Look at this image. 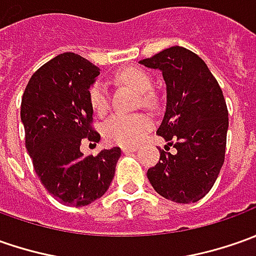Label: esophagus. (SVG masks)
Instances as JSON below:
<instances>
[{
	"mask_svg": "<svg viewBox=\"0 0 256 256\" xmlns=\"http://www.w3.org/2000/svg\"><path fill=\"white\" fill-rule=\"evenodd\" d=\"M137 150H138V147H136V146H123L122 147L123 153H133V152H137Z\"/></svg>",
	"mask_w": 256,
	"mask_h": 256,
	"instance_id": "34e87169",
	"label": "esophagus"
}]
</instances>
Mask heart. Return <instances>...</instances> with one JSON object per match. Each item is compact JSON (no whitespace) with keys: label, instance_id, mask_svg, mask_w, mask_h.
<instances>
[{"label":"heart","instance_id":"obj_1","mask_svg":"<svg viewBox=\"0 0 256 256\" xmlns=\"http://www.w3.org/2000/svg\"><path fill=\"white\" fill-rule=\"evenodd\" d=\"M120 82L134 88L137 92L143 93L142 100L146 106L153 104V96L148 92L152 89V79L144 70L138 68H128L120 70L118 76ZM89 102L92 109L98 114H103L109 109V94L103 82H96L89 90ZM152 128V120L144 113L134 114H113L103 124L104 138L119 146L137 144Z\"/></svg>","mask_w":256,"mask_h":256}]
</instances>
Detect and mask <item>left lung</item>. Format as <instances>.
Here are the masks:
<instances>
[{
    "label": "left lung",
    "mask_w": 256,
    "mask_h": 256,
    "mask_svg": "<svg viewBox=\"0 0 256 256\" xmlns=\"http://www.w3.org/2000/svg\"><path fill=\"white\" fill-rule=\"evenodd\" d=\"M138 64L163 74L167 103L157 134L176 148L160 150V162L147 170V178L164 198L197 202L212 188L224 164L228 110L222 90L206 62L182 46Z\"/></svg>",
    "instance_id": "obj_1"
}]
</instances>
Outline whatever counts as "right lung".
Instances as JSON below:
<instances>
[{
  "label": "right lung",
  "instance_id": "right-lung-1",
  "mask_svg": "<svg viewBox=\"0 0 256 256\" xmlns=\"http://www.w3.org/2000/svg\"><path fill=\"white\" fill-rule=\"evenodd\" d=\"M100 69L72 52L60 54L30 79L21 102L25 146L48 192L62 204L88 206L108 191L122 150L84 156L82 140L99 142L90 126L89 89Z\"/></svg>",
  "mask_w": 256,
  "mask_h": 256
}]
</instances>
